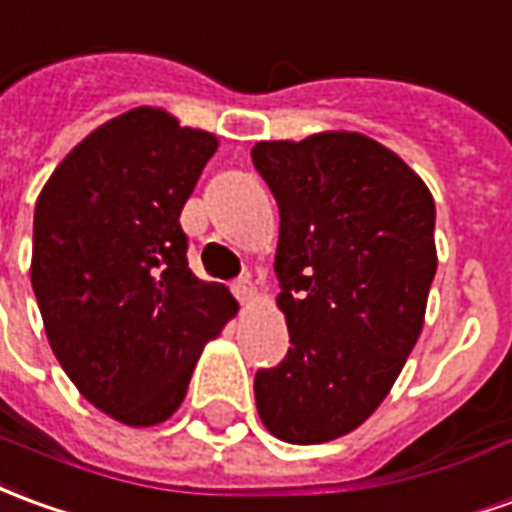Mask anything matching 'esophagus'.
Segmentation results:
<instances>
[{"label": "esophagus", "instance_id": "34e87169", "mask_svg": "<svg viewBox=\"0 0 512 512\" xmlns=\"http://www.w3.org/2000/svg\"><path fill=\"white\" fill-rule=\"evenodd\" d=\"M232 293H235V299L238 302H252L255 299V282L249 280V277H238V280L232 282Z\"/></svg>", "mask_w": 512, "mask_h": 512}]
</instances>
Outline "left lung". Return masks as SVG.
Wrapping results in <instances>:
<instances>
[{
	"instance_id": "left-lung-1",
	"label": "left lung",
	"mask_w": 512,
	"mask_h": 512,
	"mask_svg": "<svg viewBox=\"0 0 512 512\" xmlns=\"http://www.w3.org/2000/svg\"><path fill=\"white\" fill-rule=\"evenodd\" d=\"M280 207L274 271L291 349L255 374L257 413L288 443L357 430L413 352L438 268L435 202L399 155L360 132L260 141Z\"/></svg>"
}]
</instances>
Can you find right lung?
I'll use <instances>...</instances> for the list:
<instances>
[{"label":"right lung","mask_w":512,"mask_h":512,"mask_svg":"<svg viewBox=\"0 0 512 512\" xmlns=\"http://www.w3.org/2000/svg\"><path fill=\"white\" fill-rule=\"evenodd\" d=\"M216 135L135 107L71 149L35 202L30 280L77 391L130 427L182 405L196 360L235 316L188 268L180 213Z\"/></svg>","instance_id":"add662e5"}]
</instances>
